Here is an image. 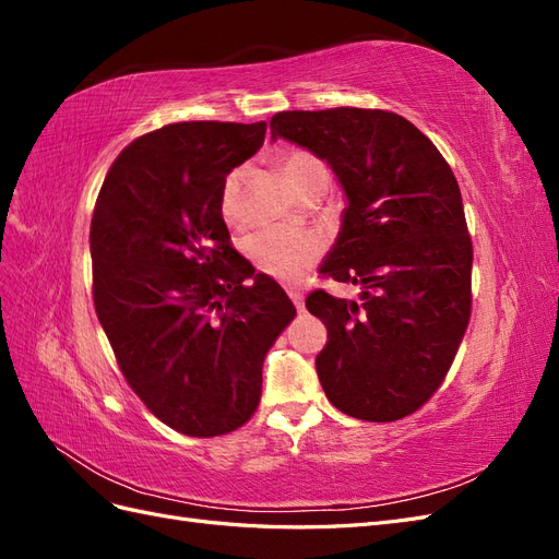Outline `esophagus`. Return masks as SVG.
I'll return each mask as SVG.
<instances>
[{
    "label": "esophagus",
    "instance_id": "esophagus-1",
    "mask_svg": "<svg viewBox=\"0 0 559 559\" xmlns=\"http://www.w3.org/2000/svg\"><path fill=\"white\" fill-rule=\"evenodd\" d=\"M289 296H292V300H294L296 310H298V312H302V308H306V296H302L298 289H292V292H289Z\"/></svg>",
    "mask_w": 559,
    "mask_h": 559
}]
</instances>
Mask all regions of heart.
Listing matches in <instances>:
<instances>
[{"label": "heart", "mask_w": 559, "mask_h": 559, "mask_svg": "<svg viewBox=\"0 0 559 559\" xmlns=\"http://www.w3.org/2000/svg\"><path fill=\"white\" fill-rule=\"evenodd\" d=\"M284 179L292 183V189L300 195L314 186L329 189V167L308 151H289L280 160ZM240 183L242 173L235 170L226 177L222 189V216L228 224L242 222L240 205ZM324 240L317 233H300L289 228H261L249 238V253L265 275L275 277L286 284H296L306 277L308 270L317 263Z\"/></svg>", "instance_id": "b5f03b06"}]
</instances>
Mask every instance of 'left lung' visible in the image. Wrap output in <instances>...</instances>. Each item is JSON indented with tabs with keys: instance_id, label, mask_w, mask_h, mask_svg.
Masks as SVG:
<instances>
[{
	"instance_id": "8db88e82",
	"label": "left lung",
	"mask_w": 559,
	"mask_h": 559,
	"mask_svg": "<svg viewBox=\"0 0 559 559\" xmlns=\"http://www.w3.org/2000/svg\"><path fill=\"white\" fill-rule=\"evenodd\" d=\"M270 132L326 160L347 198L319 273L359 286V298L319 289L306 300L329 331L314 361L326 399L366 421L415 413L441 386L471 317L460 183L427 134L392 111H280Z\"/></svg>"
}]
</instances>
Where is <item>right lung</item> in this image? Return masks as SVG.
I'll return each mask as SVG.
<instances>
[{
    "label": "right lung",
    "mask_w": 559,
    "mask_h": 559,
    "mask_svg": "<svg viewBox=\"0 0 559 559\" xmlns=\"http://www.w3.org/2000/svg\"><path fill=\"white\" fill-rule=\"evenodd\" d=\"M263 140L265 121L170 123L118 154L95 202L99 324L132 392L193 438L253 415L265 354L296 317L282 286L230 247L222 216L228 173Z\"/></svg>",
    "instance_id": "obj_1"
}]
</instances>
